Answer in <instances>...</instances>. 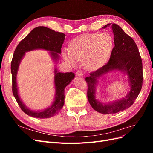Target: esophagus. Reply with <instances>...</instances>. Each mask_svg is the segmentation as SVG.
<instances>
[{"instance_id":"obj_1","label":"esophagus","mask_w":153,"mask_h":153,"mask_svg":"<svg viewBox=\"0 0 153 153\" xmlns=\"http://www.w3.org/2000/svg\"><path fill=\"white\" fill-rule=\"evenodd\" d=\"M76 75L78 76H83V73L82 71H80V70L77 71L76 72Z\"/></svg>"}]
</instances>
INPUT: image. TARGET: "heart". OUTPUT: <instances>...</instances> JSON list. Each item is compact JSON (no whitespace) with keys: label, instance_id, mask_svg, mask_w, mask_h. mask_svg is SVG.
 I'll use <instances>...</instances> for the list:
<instances>
[{"label":"heart","instance_id":"1","mask_svg":"<svg viewBox=\"0 0 153 153\" xmlns=\"http://www.w3.org/2000/svg\"><path fill=\"white\" fill-rule=\"evenodd\" d=\"M114 47L113 37L110 34H85L69 41L68 52H63V58L72 66L76 61H83L84 67L96 70L108 61Z\"/></svg>","mask_w":153,"mask_h":153}]
</instances>
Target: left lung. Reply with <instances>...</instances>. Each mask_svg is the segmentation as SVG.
Listing matches in <instances>:
<instances>
[{
    "instance_id": "obj_1",
    "label": "left lung",
    "mask_w": 153,
    "mask_h": 153,
    "mask_svg": "<svg viewBox=\"0 0 153 153\" xmlns=\"http://www.w3.org/2000/svg\"><path fill=\"white\" fill-rule=\"evenodd\" d=\"M108 24L103 28L105 29ZM114 47L107 64L85 78L87 83V98L92 108L103 114H115L124 110L133 104L139 94L143 82L142 62L138 47L134 40L118 25L113 24ZM113 70L126 73L128 76L131 89L124 99L113 103H101L95 99V85L97 80L104 74Z\"/></svg>"
}]
</instances>
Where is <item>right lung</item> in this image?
<instances>
[{
	"instance_id": "add662e5",
	"label": "right lung",
	"mask_w": 153,
	"mask_h": 153,
	"mask_svg": "<svg viewBox=\"0 0 153 153\" xmlns=\"http://www.w3.org/2000/svg\"><path fill=\"white\" fill-rule=\"evenodd\" d=\"M66 35L62 32H55L47 27L39 26L32 30L25 38L22 39L16 47L12 59L11 71L12 74L13 94L18 105L24 112L29 116L36 118H49L57 114L64 104V89L65 87L75 78V74L59 72L55 68L54 70V84L55 95L53 103L48 108L40 111L30 110L20 100L18 94L16 75L18 67L25 52L36 49H43L50 51L53 61H56L61 53V47Z\"/></svg>"
}]
</instances>
